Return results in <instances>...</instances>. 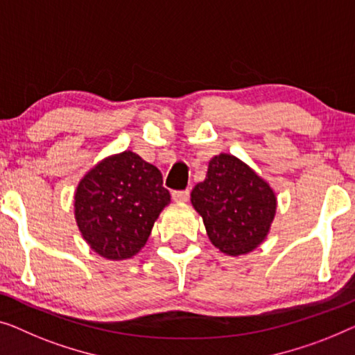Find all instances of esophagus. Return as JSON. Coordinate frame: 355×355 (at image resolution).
I'll list each match as a JSON object with an SVG mask.
<instances>
[{"label": "esophagus", "instance_id": "1", "mask_svg": "<svg viewBox=\"0 0 355 355\" xmlns=\"http://www.w3.org/2000/svg\"><path fill=\"white\" fill-rule=\"evenodd\" d=\"M172 199L175 202H187L189 199V189H183V191H172Z\"/></svg>", "mask_w": 355, "mask_h": 355}]
</instances>
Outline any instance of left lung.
I'll list each match as a JSON object with an SVG mask.
<instances>
[{"mask_svg": "<svg viewBox=\"0 0 355 355\" xmlns=\"http://www.w3.org/2000/svg\"><path fill=\"white\" fill-rule=\"evenodd\" d=\"M211 243L223 254L241 256L267 238L277 212V196L266 180L232 154L209 161L206 180L191 191Z\"/></svg>", "mask_w": 355, "mask_h": 355, "instance_id": "left-lung-1", "label": "left lung"}]
</instances>
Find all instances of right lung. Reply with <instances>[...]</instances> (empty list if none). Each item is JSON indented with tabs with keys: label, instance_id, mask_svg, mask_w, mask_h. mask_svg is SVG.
Masks as SVG:
<instances>
[{
	"label": "right lung",
	"instance_id": "obj_1",
	"mask_svg": "<svg viewBox=\"0 0 355 355\" xmlns=\"http://www.w3.org/2000/svg\"><path fill=\"white\" fill-rule=\"evenodd\" d=\"M73 199L77 225L89 248L109 261H123L146 244L171 193L157 167L123 151L87 172Z\"/></svg>",
	"mask_w": 355,
	"mask_h": 355
}]
</instances>
